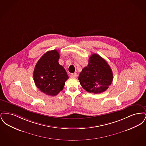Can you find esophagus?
Listing matches in <instances>:
<instances>
[{"label": "esophagus", "instance_id": "obj_1", "mask_svg": "<svg viewBox=\"0 0 146 146\" xmlns=\"http://www.w3.org/2000/svg\"><path fill=\"white\" fill-rule=\"evenodd\" d=\"M70 77L72 78H76L77 77V74L76 73H72L71 75H70Z\"/></svg>", "mask_w": 146, "mask_h": 146}]
</instances>
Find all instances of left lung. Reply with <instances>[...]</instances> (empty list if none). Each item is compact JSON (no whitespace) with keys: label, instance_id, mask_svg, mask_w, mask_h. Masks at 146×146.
Instances as JSON below:
<instances>
[{"label":"left lung","instance_id":"left-lung-1","mask_svg":"<svg viewBox=\"0 0 146 146\" xmlns=\"http://www.w3.org/2000/svg\"><path fill=\"white\" fill-rule=\"evenodd\" d=\"M78 79L86 91L99 94L109 88L113 75L110 65L102 57L95 54L90 57L88 65L82 70Z\"/></svg>","mask_w":146,"mask_h":146}]
</instances>
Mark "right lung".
I'll return each mask as SVG.
<instances>
[{
	"label": "right lung",
	"mask_w": 146,
	"mask_h": 146,
	"mask_svg": "<svg viewBox=\"0 0 146 146\" xmlns=\"http://www.w3.org/2000/svg\"><path fill=\"white\" fill-rule=\"evenodd\" d=\"M60 54L56 50L46 52L35 66L33 78L36 86L46 95L56 96L68 79L67 73L58 63Z\"/></svg>",
	"instance_id": "add662e5"
}]
</instances>
